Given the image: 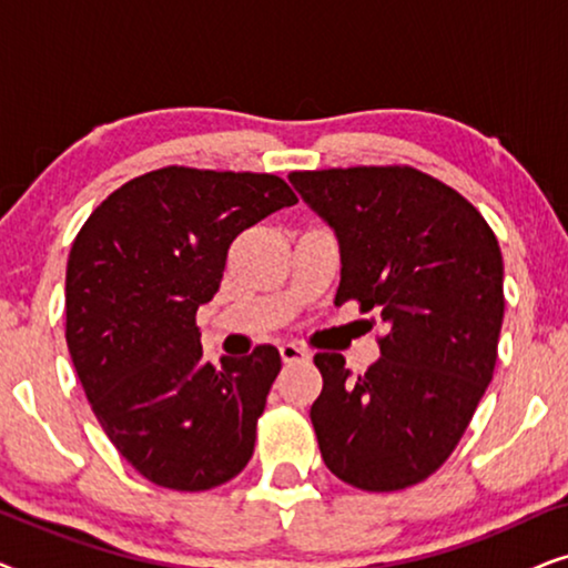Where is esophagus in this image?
Instances as JSON below:
<instances>
[{"instance_id":"esophagus-1","label":"esophagus","mask_w":568,"mask_h":568,"mask_svg":"<svg viewBox=\"0 0 568 568\" xmlns=\"http://www.w3.org/2000/svg\"><path fill=\"white\" fill-rule=\"evenodd\" d=\"M278 354H282V362L284 364H297V362H307L310 359V352H305V348H300L297 344H282V346H278Z\"/></svg>"}]
</instances>
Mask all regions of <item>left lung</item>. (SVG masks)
<instances>
[{
  "label": "left lung",
  "instance_id": "8db88e82",
  "mask_svg": "<svg viewBox=\"0 0 568 568\" xmlns=\"http://www.w3.org/2000/svg\"><path fill=\"white\" fill-rule=\"evenodd\" d=\"M338 240L336 305L377 310L379 359L352 377L315 354L323 393L310 408L333 476L364 491L429 478L468 429L491 383L504 321V261L460 193L414 168L292 173Z\"/></svg>",
  "mask_w": 568,
  "mask_h": 568
}]
</instances>
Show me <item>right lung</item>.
<instances>
[{
    "label": "right lung",
    "mask_w": 568,
    "mask_h": 568,
    "mask_svg": "<svg viewBox=\"0 0 568 568\" xmlns=\"http://www.w3.org/2000/svg\"><path fill=\"white\" fill-rule=\"evenodd\" d=\"M297 204L276 175L162 168L111 193L67 261V346L100 426L152 484L206 491L251 460L282 356L204 359L196 310L240 232Z\"/></svg>",
    "instance_id": "right-lung-1"
}]
</instances>
